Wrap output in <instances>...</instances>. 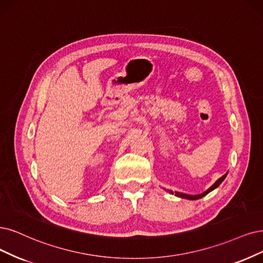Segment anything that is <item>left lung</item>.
Masks as SVG:
<instances>
[{
    "mask_svg": "<svg viewBox=\"0 0 263 263\" xmlns=\"http://www.w3.org/2000/svg\"><path fill=\"white\" fill-rule=\"evenodd\" d=\"M227 176H228V172L224 174V176H222L221 178H219L215 183L212 184V185L207 190V191H205L203 193H201V194H198V195H190V194H184V193H180V192H172V191H170V190H166L168 193H170V194H174V195H176L177 197H180V198H184V199H190V200H196V199H199V198H201V197H203V196H206L207 194H209L210 192H212L213 190H216L220 184L224 181V179L227 178Z\"/></svg>",
    "mask_w": 263,
    "mask_h": 263,
    "instance_id": "8db88e82",
    "label": "left lung"
}]
</instances>
